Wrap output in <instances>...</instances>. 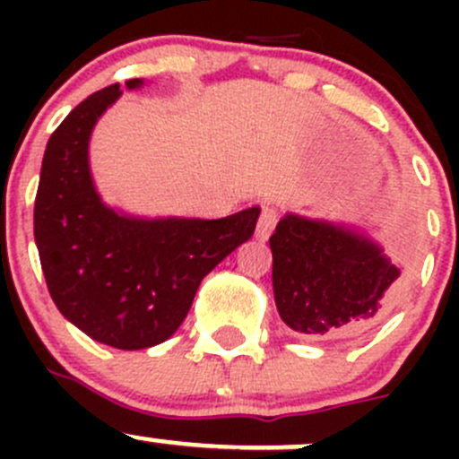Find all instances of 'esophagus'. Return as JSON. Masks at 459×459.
<instances>
[{
	"mask_svg": "<svg viewBox=\"0 0 459 459\" xmlns=\"http://www.w3.org/2000/svg\"><path fill=\"white\" fill-rule=\"evenodd\" d=\"M275 224H277V208L271 206V204H262V211H259V220H257V229H255L257 238L259 239L271 238Z\"/></svg>",
	"mask_w": 459,
	"mask_h": 459,
	"instance_id": "34e87169",
	"label": "esophagus"
}]
</instances>
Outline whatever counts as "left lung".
<instances>
[{"instance_id": "1", "label": "left lung", "mask_w": 459, "mask_h": 459, "mask_svg": "<svg viewBox=\"0 0 459 459\" xmlns=\"http://www.w3.org/2000/svg\"><path fill=\"white\" fill-rule=\"evenodd\" d=\"M268 242L277 311L302 335H362L395 304L400 268L353 230L286 215Z\"/></svg>"}]
</instances>
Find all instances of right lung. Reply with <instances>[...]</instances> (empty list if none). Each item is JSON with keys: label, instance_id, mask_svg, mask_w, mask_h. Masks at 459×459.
I'll return each mask as SVG.
<instances>
[{"label": "right lung", "instance_id": "right-lung-1", "mask_svg": "<svg viewBox=\"0 0 459 459\" xmlns=\"http://www.w3.org/2000/svg\"><path fill=\"white\" fill-rule=\"evenodd\" d=\"M119 92V84L92 92L50 135L35 197V242L62 316L101 344L137 351L178 331L200 281L253 235L259 208L221 220L151 221L106 208L88 170V137Z\"/></svg>", "mask_w": 459, "mask_h": 459}]
</instances>
